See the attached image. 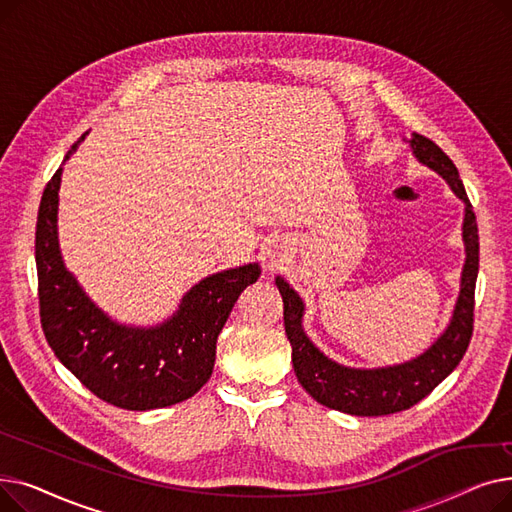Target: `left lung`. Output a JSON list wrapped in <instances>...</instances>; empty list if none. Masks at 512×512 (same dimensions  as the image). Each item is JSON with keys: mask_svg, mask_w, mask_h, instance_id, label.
<instances>
[{"mask_svg": "<svg viewBox=\"0 0 512 512\" xmlns=\"http://www.w3.org/2000/svg\"><path fill=\"white\" fill-rule=\"evenodd\" d=\"M409 143L421 164L436 170L450 184L454 195L465 201L463 240L467 261L463 267L461 294L459 301H456L450 326L436 340V344L421 357L386 369L342 367L324 353H319L305 336L301 326L303 301L282 278H276V286L284 301V330L292 346V367L301 386L319 405L357 417L392 415L417 405L461 363L473 336L475 282L479 270V234L475 211L452 159L423 134L415 132Z\"/></svg>", "mask_w": 512, "mask_h": 512, "instance_id": "8db88e82", "label": "left lung"}]
</instances>
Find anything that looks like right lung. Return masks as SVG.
I'll return each instance as SVG.
<instances>
[{"mask_svg":"<svg viewBox=\"0 0 512 512\" xmlns=\"http://www.w3.org/2000/svg\"><path fill=\"white\" fill-rule=\"evenodd\" d=\"M85 139L80 137L76 145ZM62 168L47 182L35 232L41 328L56 357L97 398L128 411L176 405L211 378L215 342L261 270L249 263L213 274L186 292L180 309L157 328H126L103 315L66 272L58 247Z\"/></svg>","mask_w":512,"mask_h":512,"instance_id":"add662e5","label":"right lung"}]
</instances>
